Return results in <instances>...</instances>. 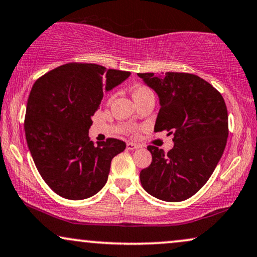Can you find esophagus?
<instances>
[{
	"label": "esophagus",
	"instance_id": "esophagus-1",
	"mask_svg": "<svg viewBox=\"0 0 257 257\" xmlns=\"http://www.w3.org/2000/svg\"><path fill=\"white\" fill-rule=\"evenodd\" d=\"M140 147L138 144H134V142H126V150L129 151H134V150H138V148Z\"/></svg>",
	"mask_w": 257,
	"mask_h": 257
}]
</instances>
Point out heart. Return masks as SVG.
<instances>
[{
	"instance_id": "heart-1",
	"label": "heart",
	"mask_w": 257,
	"mask_h": 257,
	"mask_svg": "<svg viewBox=\"0 0 257 257\" xmlns=\"http://www.w3.org/2000/svg\"><path fill=\"white\" fill-rule=\"evenodd\" d=\"M132 93H133V98H134L135 101L139 100V99L146 97V95L153 94L152 91H151V89L145 85H137L134 88H133Z\"/></svg>"
}]
</instances>
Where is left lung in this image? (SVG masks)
<instances>
[{"instance_id": "left-lung-1", "label": "left lung", "mask_w": 257, "mask_h": 257, "mask_svg": "<svg viewBox=\"0 0 257 257\" xmlns=\"http://www.w3.org/2000/svg\"><path fill=\"white\" fill-rule=\"evenodd\" d=\"M138 75L159 95L154 132L172 134L175 144L168 153L152 145L147 147L152 163L141 170L142 187L163 201L189 199L211 177L226 146L228 117L224 98L195 74Z\"/></svg>"}]
</instances>
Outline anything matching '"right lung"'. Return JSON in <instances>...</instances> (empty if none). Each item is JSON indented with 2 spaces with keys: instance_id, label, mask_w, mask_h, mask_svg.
<instances>
[{
  "instance_id": "right-lung-1",
  "label": "right lung",
  "mask_w": 257,
  "mask_h": 257,
  "mask_svg": "<svg viewBox=\"0 0 257 257\" xmlns=\"http://www.w3.org/2000/svg\"><path fill=\"white\" fill-rule=\"evenodd\" d=\"M131 75L94 63L70 62L40 76L27 99L25 134L31 156L44 182L69 200L93 196L107 181L111 160L125 142L89 140L92 116L104 89Z\"/></svg>"
}]
</instances>
